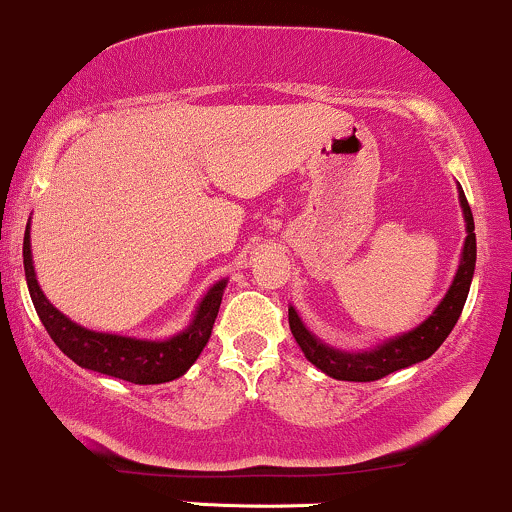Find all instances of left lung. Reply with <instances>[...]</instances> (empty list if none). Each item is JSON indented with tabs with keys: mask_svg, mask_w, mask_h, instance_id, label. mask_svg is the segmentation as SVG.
<instances>
[{
	"mask_svg": "<svg viewBox=\"0 0 512 512\" xmlns=\"http://www.w3.org/2000/svg\"><path fill=\"white\" fill-rule=\"evenodd\" d=\"M459 206H462L466 223L462 260H459L457 274H454L452 284H449L445 299L437 303L435 311L418 328L401 335H393V338L379 342V345L369 347V350L347 352L340 350V347L328 345L318 335H313L303 325L296 308L289 306V328L294 333L296 342H299L301 352L313 367H318L320 372L333 376L338 381H376L381 376L398 372V369H406L411 364L423 362L432 352H437V347L447 340V335L452 333L459 316H462V308L466 303V296H469V286L476 269L474 216H471L469 201H466L462 187H459Z\"/></svg>",
	"mask_w": 512,
	"mask_h": 512,
	"instance_id": "1",
	"label": "left lung"
}]
</instances>
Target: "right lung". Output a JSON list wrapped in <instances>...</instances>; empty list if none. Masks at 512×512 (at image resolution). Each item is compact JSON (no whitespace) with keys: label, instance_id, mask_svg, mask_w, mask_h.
Returning a JSON list of instances; mask_svg holds the SVG:
<instances>
[{"label":"right lung","instance_id":"right-lung-1","mask_svg":"<svg viewBox=\"0 0 512 512\" xmlns=\"http://www.w3.org/2000/svg\"><path fill=\"white\" fill-rule=\"evenodd\" d=\"M24 272L38 318L46 325L55 345L82 369H92V372L131 381V384H165V381H174L187 374V369L199 359L201 350L211 338L223 291L228 284V279L213 284L196 306L187 328L179 330L177 335L165 340H145L84 328L67 318L65 313H60L46 299L36 279V267H33L31 218H28L24 233Z\"/></svg>","mask_w":512,"mask_h":512}]
</instances>
